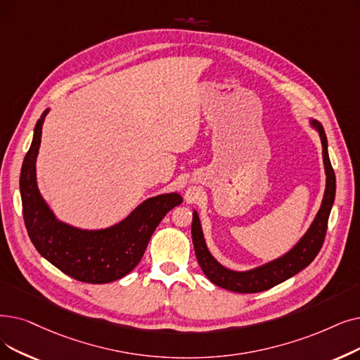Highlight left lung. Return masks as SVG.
<instances>
[{
    "instance_id": "8db88e82",
    "label": "left lung",
    "mask_w": 360,
    "mask_h": 360,
    "mask_svg": "<svg viewBox=\"0 0 360 360\" xmlns=\"http://www.w3.org/2000/svg\"><path fill=\"white\" fill-rule=\"evenodd\" d=\"M309 123L310 128L316 131L321 138L323 169L326 176L325 193L315 219L311 221L310 226L303 233L302 238L297 241L287 253L271 262L263 263L260 266H256L253 269H229L224 266L221 262H217L214 256L210 253V250L206 244L205 233H202L200 216L197 210H193L191 236L194 252L200 268L217 287H222L233 292H260L264 290H269L303 271L319 253L326 233L328 217H330L335 200V174L330 162V155H328V141L322 124L316 119H309Z\"/></svg>"
}]
</instances>
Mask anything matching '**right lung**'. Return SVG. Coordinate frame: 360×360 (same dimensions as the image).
Instances as JSON below:
<instances>
[{
	"mask_svg": "<svg viewBox=\"0 0 360 360\" xmlns=\"http://www.w3.org/2000/svg\"><path fill=\"white\" fill-rule=\"evenodd\" d=\"M50 108L38 119L32 144L20 172L25 225L38 253L66 275L89 284H107L128 275L141 260L154 229L169 210L182 202L179 193L150 197L120 222L100 229H84L56 216L37 181V158L42 124Z\"/></svg>",
	"mask_w": 360,
	"mask_h": 360,
	"instance_id": "obj_1",
	"label": "right lung"
}]
</instances>
